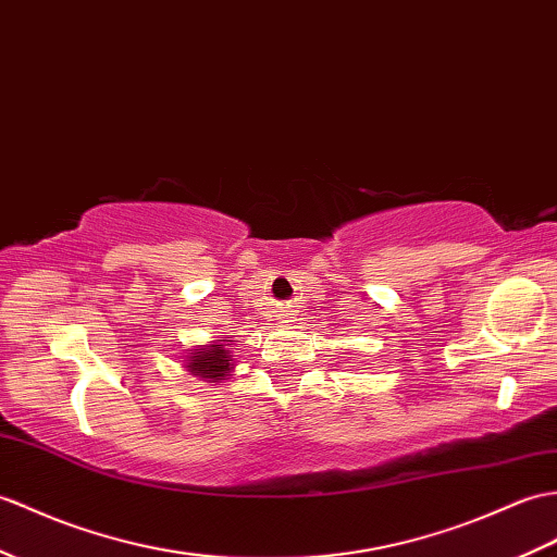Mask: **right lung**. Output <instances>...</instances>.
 <instances>
[{"label": "right lung", "mask_w": 557, "mask_h": 557, "mask_svg": "<svg viewBox=\"0 0 557 557\" xmlns=\"http://www.w3.org/2000/svg\"><path fill=\"white\" fill-rule=\"evenodd\" d=\"M227 339H215L206 346H197L191 351L187 370L191 374H197V377L206 380V382H218V380H225L227 372L232 370V356L227 351Z\"/></svg>", "instance_id": "add662e5"}]
</instances>
